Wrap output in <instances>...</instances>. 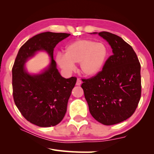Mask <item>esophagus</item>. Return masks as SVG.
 I'll return each mask as SVG.
<instances>
[{"instance_id": "esophagus-1", "label": "esophagus", "mask_w": 154, "mask_h": 154, "mask_svg": "<svg viewBox=\"0 0 154 154\" xmlns=\"http://www.w3.org/2000/svg\"><path fill=\"white\" fill-rule=\"evenodd\" d=\"M81 83H82V81H81V80L80 79H77V82H76V85L79 86V85H81Z\"/></svg>"}]
</instances>
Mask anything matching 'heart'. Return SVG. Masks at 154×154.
I'll return each mask as SVG.
<instances>
[{
	"label": "heart",
	"mask_w": 154,
	"mask_h": 154,
	"mask_svg": "<svg viewBox=\"0 0 154 154\" xmlns=\"http://www.w3.org/2000/svg\"><path fill=\"white\" fill-rule=\"evenodd\" d=\"M108 54L109 50L105 44L83 39L67 45L65 55L57 54L55 61L67 73L74 70L75 63H79L81 73L88 77H93L102 70Z\"/></svg>",
	"instance_id": "1"
}]
</instances>
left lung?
Segmentation results:
<instances>
[{
    "label": "left lung",
    "instance_id": "obj_1",
    "mask_svg": "<svg viewBox=\"0 0 154 154\" xmlns=\"http://www.w3.org/2000/svg\"><path fill=\"white\" fill-rule=\"evenodd\" d=\"M99 35L109 42L113 54L99 73L82 79L81 87L94 119L113 125L128 119L137 109L142 91L141 65L131 45L122 38L108 32Z\"/></svg>",
    "mask_w": 154,
    "mask_h": 154
}]
</instances>
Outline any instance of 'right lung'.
Listing matches in <instances>:
<instances>
[{"mask_svg":"<svg viewBox=\"0 0 154 154\" xmlns=\"http://www.w3.org/2000/svg\"><path fill=\"white\" fill-rule=\"evenodd\" d=\"M69 34L44 32L34 35L20 48L12 67V94L22 115L35 125L54 126L63 120L69 99L77 78L65 79L59 73L54 60V49ZM45 50L51 56L48 70L32 75L23 65L35 52Z\"/></svg>","mask_w":154,"mask_h":154,"instance_id":"add662e5","label":"right lung"}]
</instances>
